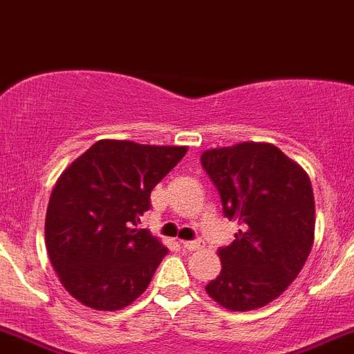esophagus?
<instances>
[{"label":"esophagus","instance_id":"34e87169","mask_svg":"<svg viewBox=\"0 0 354 354\" xmlns=\"http://www.w3.org/2000/svg\"><path fill=\"white\" fill-rule=\"evenodd\" d=\"M181 247H183L185 250H197V248L203 247V243H201V241H197V240H194V241H181Z\"/></svg>","mask_w":354,"mask_h":354}]
</instances>
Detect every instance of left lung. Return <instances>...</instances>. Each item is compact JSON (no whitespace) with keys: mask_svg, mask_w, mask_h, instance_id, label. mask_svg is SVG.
I'll return each instance as SVG.
<instances>
[{"mask_svg":"<svg viewBox=\"0 0 354 354\" xmlns=\"http://www.w3.org/2000/svg\"><path fill=\"white\" fill-rule=\"evenodd\" d=\"M201 164L240 229L218 248L222 270L206 286L229 310L268 305L304 268L314 243L316 206L308 174L277 146L240 142L208 149Z\"/></svg>","mask_w":354,"mask_h":354,"instance_id":"obj_1","label":"left lung"}]
</instances>
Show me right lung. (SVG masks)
Wrapping results in <instances>:
<instances>
[{
	"mask_svg": "<svg viewBox=\"0 0 354 354\" xmlns=\"http://www.w3.org/2000/svg\"><path fill=\"white\" fill-rule=\"evenodd\" d=\"M187 146L102 139L54 185L46 215L50 264L66 291L95 310H120L148 288L167 248L139 229L155 185Z\"/></svg>",
	"mask_w": 354,
	"mask_h": 354,
	"instance_id": "add662e5",
	"label": "right lung"
}]
</instances>
